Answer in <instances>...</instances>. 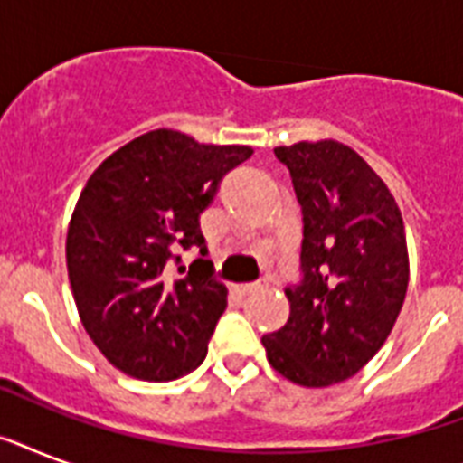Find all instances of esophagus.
<instances>
[{
	"label": "esophagus",
	"mask_w": 463,
	"mask_h": 463,
	"mask_svg": "<svg viewBox=\"0 0 463 463\" xmlns=\"http://www.w3.org/2000/svg\"><path fill=\"white\" fill-rule=\"evenodd\" d=\"M264 288L261 283H245V286H240V296H254V293H260Z\"/></svg>",
	"instance_id": "obj_1"
}]
</instances>
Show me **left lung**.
I'll list each match as a JSON object with an SVG mask.
<instances>
[{"label":"left lung","mask_w":463,"mask_h":463,"mask_svg":"<svg viewBox=\"0 0 463 463\" xmlns=\"http://www.w3.org/2000/svg\"><path fill=\"white\" fill-rule=\"evenodd\" d=\"M303 211L300 281L286 288L288 322L261 336L276 373L329 387L387 341L409 288L402 211L387 184L338 141L274 148Z\"/></svg>","instance_id":"1"}]
</instances>
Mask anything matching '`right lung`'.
<instances>
[{
  "mask_svg": "<svg viewBox=\"0 0 463 463\" xmlns=\"http://www.w3.org/2000/svg\"><path fill=\"white\" fill-rule=\"evenodd\" d=\"M250 156V146L156 129L105 158L86 182L67 232L69 283L83 329L129 377L170 382L206 358L228 290L203 260L199 216ZM187 249L203 257L185 275Z\"/></svg>",
  "mask_w": 463,
  "mask_h": 463,
  "instance_id": "obj_1",
  "label": "right lung"
}]
</instances>
